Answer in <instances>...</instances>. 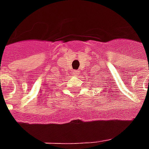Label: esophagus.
<instances>
[{
  "label": "esophagus",
  "instance_id": "obj_1",
  "mask_svg": "<svg viewBox=\"0 0 149 149\" xmlns=\"http://www.w3.org/2000/svg\"><path fill=\"white\" fill-rule=\"evenodd\" d=\"M78 72H79L78 70H75V71H73V74H74V76H77Z\"/></svg>",
  "mask_w": 149,
  "mask_h": 149
}]
</instances>
